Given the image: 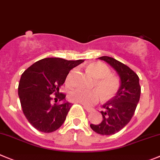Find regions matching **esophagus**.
Wrapping results in <instances>:
<instances>
[{
  "mask_svg": "<svg viewBox=\"0 0 160 160\" xmlns=\"http://www.w3.org/2000/svg\"><path fill=\"white\" fill-rule=\"evenodd\" d=\"M84 109L87 110L88 112H92L94 110L93 108H91V107H85V106H84Z\"/></svg>",
  "mask_w": 160,
  "mask_h": 160,
  "instance_id": "esophagus-1",
  "label": "esophagus"
}]
</instances>
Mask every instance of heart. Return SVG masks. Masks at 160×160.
Returning a JSON list of instances; mask_svg holds the SVG:
<instances>
[{"mask_svg":"<svg viewBox=\"0 0 160 160\" xmlns=\"http://www.w3.org/2000/svg\"><path fill=\"white\" fill-rule=\"evenodd\" d=\"M87 68L95 78L94 86L97 89L72 91L68 94L70 100L90 107L99 101L101 95L104 100H110L115 97L120 89L121 82L118 77L112 75L110 68L102 62H97L89 64ZM75 72L76 69H72L68 73L67 83L69 84L72 83V77Z\"/></svg>","mask_w":160,"mask_h":160,"instance_id":"1","label":"heart"}]
</instances>
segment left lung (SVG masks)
Listing matches in <instances>:
<instances>
[{"mask_svg": "<svg viewBox=\"0 0 160 160\" xmlns=\"http://www.w3.org/2000/svg\"><path fill=\"white\" fill-rule=\"evenodd\" d=\"M104 61L116 70L120 77L121 87L115 97L102 105V121L98 125L91 124L93 131L101 135H113L130 122L141 96L139 77L129 67L110 57L102 56Z\"/></svg>", "mask_w": 160, "mask_h": 160, "instance_id": "1", "label": "left lung"}]
</instances>
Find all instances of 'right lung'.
Returning a JSON list of instances; mask_svg holds the SVG:
<instances>
[{
	"label": "right lung",
	"mask_w": 160,
	"mask_h": 160,
	"mask_svg": "<svg viewBox=\"0 0 160 160\" xmlns=\"http://www.w3.org/2000/svg\"><path fill=\"white\" fill-rule=\"evenodd\" d=\"M83 60L67 61L59 58H47L36 62L22 74L18 95L25 117L33 127L42 132H52L65 121L72 103L65 101V95L59 88L65 83L72 68ZM62 101L51 104V95Z\"/></svg>",
	"instance_id": "right-lung-1"
}]
</instances>
